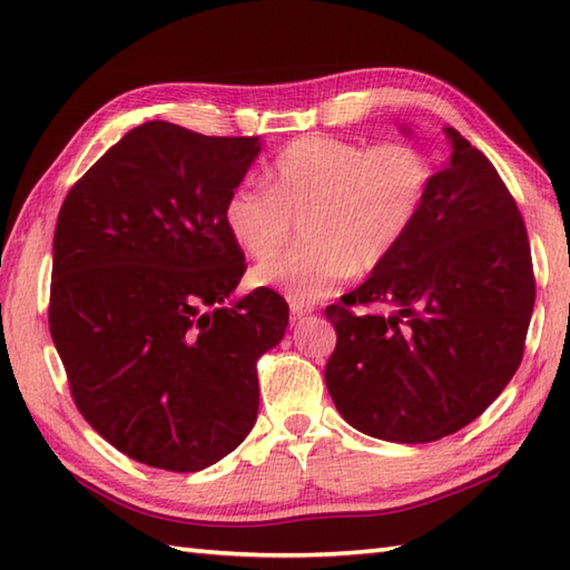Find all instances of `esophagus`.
<instances>
[{
	"label": "esophagus",
	"mask_w": 570,
	"mask_h": 570,
	"mask_svg": "<svg viewBox=\"0 0 570 570\" xmlns=\"http://www.w3.org/2000/svg\"><path fill=\"white\" fill-rule=\"evenodd\" d=\"M313 308L311 306H306V304H298V301H292V318L294 321H301L304 316H308Z\"/></svg>",
	"instance_id": "1"
}]
</instances>
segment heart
Masks as SVG:
<instances>
[{"label":"heart","mask_w":570,"mask_h":570,"mask_svg":"<svg viewBox=\"0 0 570 570\" xmlns=\"http://www.w3.org/2000/svg\"><path fill=\"white\" fill-rule=\"evenodd\" d=\"M433 168L411 141L370 144L308 135L288 141L266 171V188L239 184L223 223L247 257H275L296 222L309 245L259 264L254 278L313 304L357 272L377 269L414 229Z\"/></svg>","instance_id":"heart-1"}]
</instances>
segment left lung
<instances>
[{
  "label": "left lung",
  "mask_w": 570,
  "mask_h": 570,
  "mask_svg": "<svg viewBox=\"0 0 570 570\" xmlns=\"http://www.w3.org/2000/svg\"><path fill=\"white\" fill-rule=\"evenodd\" d=\"M409 237L343 304L325 384L372 439L431 443L475 421L524 357L537 278L498 168L453 127Z\"/></svg>",
  "instance_id": "left-lung-1"
}]
</instances>
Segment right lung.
I'll list each match as a JSON object with an SVG mask.
<instances>
[{
	"label": "right lung",
	"instance_id": "right-lung-1",
	"mask_svg": "<svg viewBox=\"0 0 570 570\" xmlns=\"http://www.w3.org/2000/svg\"><path fill=\"white\" fill-rule=\"evenodd\" d=\"M257 137L135 127L60 205L48 328L85 421L144 465L196 472L247 439L259 357L288 325L223 223Z\"/></svg>",
	"mask_w": 570,
	"mask_h": 570
}]
</instances>
